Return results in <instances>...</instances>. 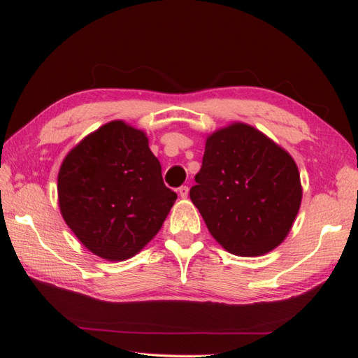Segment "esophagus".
Here are the masks:
<instances>
[{"instance_id": "esophagus-1", "label": "esophagus", "mask_w": 358, "mask_h": 358, "mask_svg": "<svg viewBox=\"0 0 358 358\" xmlns=\"http://www.w3.org/2000/svg\"><path fill=\"white\" fill-rule=\"evenodd\" d=\"M188 192H189V188H188L187 185H182V187L179 188V196H180L182 199H187V197H188Z\"/></svg>"}]
</instances>
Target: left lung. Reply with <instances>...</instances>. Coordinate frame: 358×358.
Masks as SVG:
<instances>
[{
  "label": "left lung",
  "instance_id": "1",
  "mask_svg": "<svg viewBox=\"0 0 358 358\" xmlns=\"http://www.w3.org/2000/svg\"><path fill=\"white\" fill-rule=\"evenodd\" d=\"M189 197L224 249L239 257L263 255L285 239L296 220L299 169L258 129L233 124L206 140Z\"/></svg>",
  "mask_w": 358,
  "mask_h": 358
}]
</instances>
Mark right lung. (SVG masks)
<instances>
[{
  "label": "right lung",
  "instance_id": "add662e5",
  "mask_svg": "<svg viewBox=\"0 0 358 358\" xmlns=\"http://www.w3.org/2000/svg\"><path fill=\"white\" fill-rule=\"evenodd\" d=\"M58 197L78 239L95 255L122 262L152 241L178 194L164 185L145 133L113 121L70 150Z\"/></svg>",
  "mask_w": 358,
  "mask_h": 358
}]
</instances>
